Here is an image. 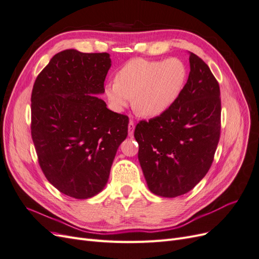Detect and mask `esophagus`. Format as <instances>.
<instances>
[{"label":"esophagus","mask_w":259,"mask_h":259,"mask_svg":"<svg viewBox=\"0 0 259 259\" xmlns=\"http://www.w3.org/2000/svg\"><path fill=\"white\" fill-rule=\"evenodd\" d=\"M134 131H135V124L133 121H130V123H128V136L130 137H133V135H134Z\"/></svg>","instance_id":"obj_1"}]
</instances>
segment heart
Instances as JSON below:
<instances>
[{"instance_id": "b5f03b06", "label": "heart", "mask_w": 259, "mask_h": 259, "mask_svg": "<svg viewBox=\"0 0 259 259\" xmlns=\"http://www.w3.org/2000/svg\"><path fill=\"white\" fill-rule=\"evenodd\" d=\"M186 79V66L178 58L132 59L117 72L114 82L106 84L105 94L116 112L127 108L133 99V108L139 115L154 117L175 103Z\"/></svg>"}]
</instances>
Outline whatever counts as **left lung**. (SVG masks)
<instances>
[{
    "mask_svg": "<svg viewBox=\"0 0 259 259\" xmlns=\"http://www.w3.org/2000/svg\"><path fill=\"white\" fill-rule=\"evenodd\" d=\"M190 72L167 111L140 121L134 136L149 190L164 198L189 192L208 171L221 135V91L208 66L189 52Z\"/></svg>",
    "mask_w": 259,
    "mask_h": 259,
    "instance_id": "1",
    "label": "left lung"
}]
</instances>
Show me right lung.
<instances>
[{"mask_svg": "<svg viewBox=\"0 0 259 259\" xmlns=\"http://www.w3.org/2000/svg\"><path fill=\"white\" fill-rule=\"evenodd\" d=\"M111 67L108 53L62 51L37 75L31 96V135L49 182L85 200L104 190L128 117L103 99Z\"/></svg>", "mask_w": 259, "mask_h": 259, "instance_id": "right-lung-1", "label": "right lung"}]
</instances>
